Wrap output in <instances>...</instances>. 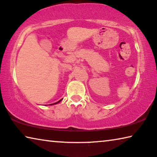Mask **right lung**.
I'll return each instance as SVG.
<instances>
[{"label": "right lung", "mask_w": 157, "mask_h": 157, "mask_svg": "<svg viewBox=\"0 0 157 157\" xmlns=\"http://www.w3.org/2000/svg\"><path fill=\"white\" fill-rule=\"evenodd\" d=\"M62 100H59L58 101H57V102H56V103H53V104H51V105H56V104H57V103H59V101H60Z\"/></svg>", "instance_id": "obj_1"}]
</instances>
